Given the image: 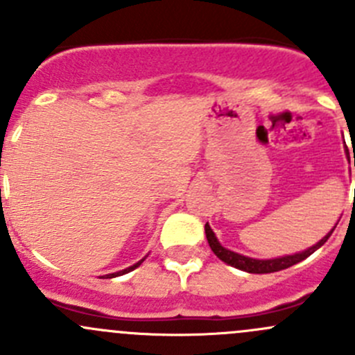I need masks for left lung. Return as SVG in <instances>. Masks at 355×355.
<instances>
[{
	"mask_svg": "<svg viewBox=\"0 0 355 355\" xmlns=\"http://www.w3.org/2000/svg\"><path fill=\"white\" fill-rule=\"evenodd\" d=\"M354 164H355V161H354ZM204 230H206V239H207V244H209V247H211V250H213V252L216 254V256L220 257L223 263L230 264V266L237 268V270L247 271V273L261 275V273H275V271L285 270V268L293 266V264L300 263L302 259L309 257L314 250L320 249V247L323 245L328 239H330V235L333 234V230H335V228H333L327 237L321 239L316 245L309 247V249L304 250V252L293 254V256L278 257V259H252V257H245V256H242V254L234 252V250L225 249V247L218 242V239L214 237L213 230H211V227L207 223H206V227H204Z\"/></svg>",
	"mask_w": 355,
	"mask_h": 355,
	"instance_id": "obj_1",
	"label": "left lung"
}]
</instances>
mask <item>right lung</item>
Masks as SVG:
<instances>
[{
	"label": "right lung",
	"instance_id": "right-lung-1",
	"mask_svg": "<svg viewBox=\"0 0 355 355\" xmlns=\"http://www.w3.org/2000/svg\"><path fill=\"white\" fill-rule=\"evenodd\" d=\"M144 261V259H142ZM142 261H139L137 264H134V266H130V268H127V270H123V271H118V273H111V275H108V278H114V277H120V275H125V273H128V271H132V270H135V268L139 266V264L142 263Z\"/></svg>",
	"mask_w": 355,
	"mask_h": 355
}]
</instances>
